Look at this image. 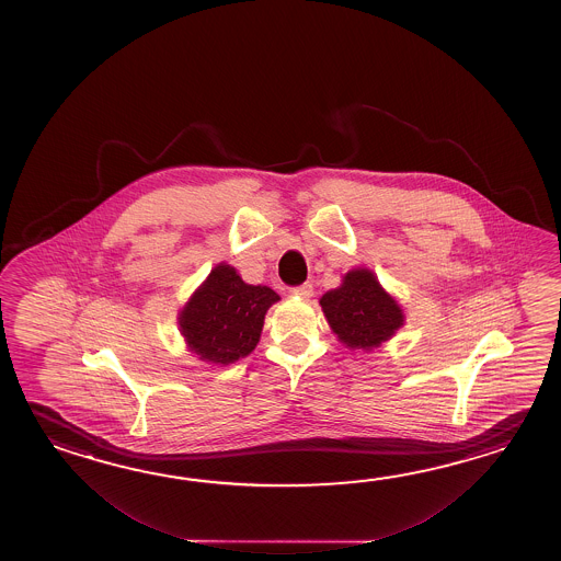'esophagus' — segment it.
Wrapping results in <instances>:
<instances>
[{"label": "esophagus", "instance_id": "34e87169", "mask_svg": "<svg viewBox=\"0 0 561 561\" xmlns=\"http://www.w3.org/2000/svg\"><path fill=\"white\" fill-rule=\"evenodd\" d=\"M290 295H297V297L300 298H310L312 297V285L305 283V285L293 286V288H290Z\"/></svg>", "mask_w": 561, "mask_h": 561}]
</instances>
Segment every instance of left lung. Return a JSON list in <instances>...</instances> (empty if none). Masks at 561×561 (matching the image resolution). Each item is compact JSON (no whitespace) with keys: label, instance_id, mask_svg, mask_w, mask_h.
I'll return each mask as SVG.
<instances>
[{"label":"left lung","instance_id":"8db88e82","mask_svg":"<svg viewBox=\"0 0 561 561\" xmlns=\"http://www.w3.org/2000/svg\"><path fill=\"white\" fill-rule=\"evenodd\" d=\"M321 307L333 333L348 348L373 351L389 341L405 321L401 307L369 268H355L343 285L324 293Z\"/></svg>","mask_w":561,"mask_h":561}]
</instances>
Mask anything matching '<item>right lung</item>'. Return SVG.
<instances>
[{"label": "right lung", "instance_id": "add662e5", "mask_svg": "<svg viewBox=\"0 0 561 561\" xmlns=\"http://www.w3.org/2000/svg\"><path fill=\"white\" fill-rule=\"evenodd\" d=\"M280 297L268 286L247 285L237 268L218 264L180 310V333L201 360L228 365L251 355L264 314Z\"/></svg>", "mask_w": 561, "mask_h": 561}]
</instances>
